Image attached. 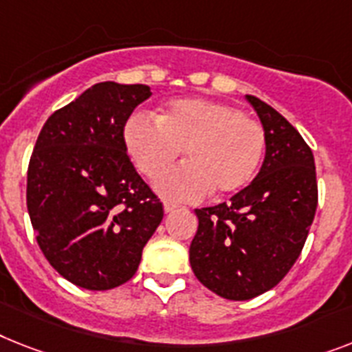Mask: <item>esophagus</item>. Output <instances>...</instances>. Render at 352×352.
I'll list each match as a JSON object with an SVG mask.
<instances>
[{"label":"esophagus","instance_id":"obj_1","mask_svg":"<svg viewBox=\"0 0 352 352\" xmlns=\"http://www.w3.org/2000/svg\"><path fill=\"white\" fill-rule=\"evenodd\" d=\"M164 208L165 212H173L178 208V203H174V201H164Z\"/></svg>","mask_w":352,"mask_h":352}]
</instances>
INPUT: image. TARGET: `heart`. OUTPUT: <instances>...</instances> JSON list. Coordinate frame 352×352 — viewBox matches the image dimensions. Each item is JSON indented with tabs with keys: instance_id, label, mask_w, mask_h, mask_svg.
I'll list each match as a JSON object with an SVG mask.
<instances>
[{
	"instance_id": "b5f03b06",
	"label": "heart",
	"mask_w": 352,
	"mask_h": 352,
	"mask_svg": "<svg viewBox=\"0 0 352 352\" xmlns=\"http://www.w3.org/2000/svg\"><path fill=\"white\" fill-rule=\"evenodd\" d=\"M133 164L155 179L185 153L187 164L156 182L158 192L192 201L207 192L225 196L246 187L266 151V131L239 107L207 98H178L158 117L136 113L124 127Z\"/></svg>"
}]
</instances>
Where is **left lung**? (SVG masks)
Here are the masks:
<instances>
[{"instance_id":"obj_1","label":"left lung","mask_w":352,"mask_h":352,"mask_svg":"<svg viewBox=\"0 0 352 352\" xmlns=\"http://www.w3.org/2000/svg\"><path fill=\"white\" fill-rule=\"evenodd\" d=\"M246 98L266 131L263 167L228 203L196 208L199 225L188 252L197 280L228 300H250L286 277L318 203L309 145L274 107Z\"/></svg>"}]
</instances>
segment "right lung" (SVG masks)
Segmentation results:
<instances>
[{
  "label": "right lung",
  "instance_id": "right-lung-1",
  "mask_svg": "<svg viewBox=\"0 0 352 352\" xmlns=\"http://www.w3.org/2000/svg\"><path fill=\"white\" fill-rule=\"evenodd\" d=\"M145 84L98 82L45 122L26 174V207L46 261L72 284L127 283L164 205L127 156L124 126Z\"/></svg>",
  "mask_w": 352,
  "mask_h": 352
}]
</instances>
